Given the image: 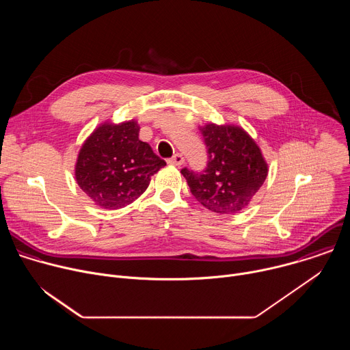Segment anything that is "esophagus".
I'll use <instances>...</instances> for the list:
<instances>
[{
  "mask_svg": "<svg viewBox=\"0 0 350 350\" xmlns=\"http://www.w3.org/2000/svg\"><path fill=\"white\" fill-rule=\"evenodd\" d=\"M170 165H174V166H181L183 163H184V158H183V155H180V154H176L173 158H170L169 161H167Z\"/></svg>",
  "mask_w": 350,
  "mask_h": 350,
  "instance_id": "obj_1",
  "label": "esophagus"
}]
</instances>
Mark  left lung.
<instances>
[{
    "label": "left lung",
    "mask_w": 350,
    "mask_h": 350,
    "mask_svg": "<svg viewBox=\"0 0 350 350\" xmlns=\"http://www.w3.org/2000/svg\"><path fill=\"white\" fill-rule=\"evenodd\" d=\"M208 148L201 173L181 170L192 195L206 209L230 215L246 208L263 185L269 166L259 145L242 127L208 123L199 127Z\"/></svg>",
    "instance_id": "left-lung-1"
}]
</instances>
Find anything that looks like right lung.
Returning <instances> with one entry per match:
<instances>
[{
  "mask_svg": "<svg viewBox=\"0 0 350 350\" xmlns=\"http://www.w3.org/2000/svg\"><path fill=\"white\" fill-rule=\"evenodd\" d=\"M138 133L135 120L105 122L81 145L75 177L95 205L109 211L130 205L166 166Z\"/></svg>",
  "mask_w": 350,
  "mask_h": 350,
  "instance_id": "add662e5",
  "label": "right lung"
}]
</instances>
